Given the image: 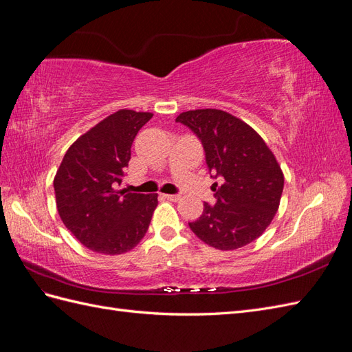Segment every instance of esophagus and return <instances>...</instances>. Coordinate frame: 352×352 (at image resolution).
Segmentation results:
<instances>
[{"label":"esophagus","mask_w":352,"mask_h":352,"mask_svg":"<svg viewBox=\"0 0 352 352\" xmlns=\"http://www.w3.org/2000/svg\"><path fill=\"white\" fill-rule=\"evenodd\" d=\"M163 198H166L168 201L177 202V201H179V195H168V193H165V195H163Z\"/></svg>","instance_id":"34e87169"}]
</instances>
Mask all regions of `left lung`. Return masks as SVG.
Here are the masks:
<instances>
[{
  "label": "left lung",
  "instance_id": "left-lung-1",
  "mask_svg": "<svg viewBox=\"0 0 352 352\" xmlns=\"http://www.w3.org/2000/svg\"><path fill=\"white\" fill-rule=\"evenodd\" d=\"M177 122L201 139L206 162L222 184H213L216 204H204L193 234L219 250L240 249L263 235L279 208L283 173L255 130L220 109L179 113Z\"/></svg>",
  "mask_w": 352,
  "mask_h": 352
}]
</instances>
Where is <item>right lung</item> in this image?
I'll use <instances>...</instances> for the list:
<instances>
[{
    "label": "right lung",
    "instance_id": "1",
    "mask_svg": "<svg viewBox=\"0 0 352 352\" xmlns=\"http://www.w3.org/2000/svg\"><path fill=\"white\" fill-rule=\"evenodd\" d=\"M151 112L120 109L79 136L54 178L56 210L85 248L104 255L132 250L148 231L157 193L121 189L130 148Z\"/></svg>",
    "mask_w": 352,
    "mask_h": 352
}]
</instances>
